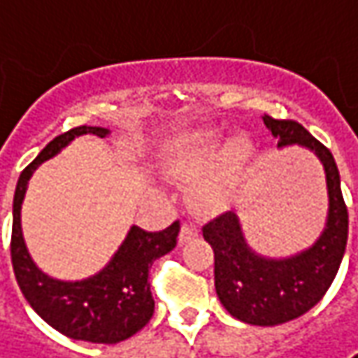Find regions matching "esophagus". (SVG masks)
<instances>
[{
    "instance_id": "34e87169",
    "label": "esophagus",
    "mask_w": 358,
    "mask_h": 358,
    "mask_svg": "<svg viewBox=\"0 0 358 358\" xmlns=\"http://www.w3.org/2000/svg\"><path fill=\"white\" fill-rule=\"evenodd\" d=\"M194 236H198V228L192 222H184L182 230H180V242L184 244V242L192 241Z\"/></svg>"
}]
</instances>
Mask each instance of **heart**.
<instances>
[{
	"label": "heart",
	"instance_id": "obj_1",
	"mask_svg": "<svg viewBox=\"0 0 358 358\" xmlns=\"http://www.w3.org/2000/svg\"><path fill=\"white\" fill-rule=\"evenodd\" d=\"M257 154L255 142L238 134L226 142V130L204 128L182 138L166 152V176L194 182L192 204L200 212H218L230 206L241 192Z\"/></svg>",
	"mask_w": 358,
	"mask_h": 358
}]
</instances>
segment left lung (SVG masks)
I'll use <instances>...</instances> for the list:
<instances>
[{"mask_svg": "<svg viewBox=\"0 0 358 358\" xmlns=\"http://www.w3.org/2000/svg\"><path fill=\"white\" fill-rule=\"evenodd\" d=\"M262 120L278 140V148L303 146L324 168L329 214L320 236L292 257H262L248 246L234 212L210 220L202 236L214 250V287L222 306L246 324L274 327L308 313L333 285L347 248L349 212L331 150L294 120Z\"/></svg>", "mask_w": 358, "mask_h": 358, "instance_id": "obj_1", "label": "left lung"}]
</instances>
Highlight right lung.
I'll use <instances>...</instances> for the list:
<instances>
[{
	"instance_id": "right-lung-1",
	"label": "right lung",
	"mask_w": 358,
	"mask_h": 358,
	"mask_svg": "<svg viewBox=\"0 0 358 358\" xmlns=\"http://www.w3.org/2000/svg\"><path fill=\"white\" fill-rule=\"evenodd\" d=\"M84 134L106 138L110 130L80 126L62 134L22 172L13 196L11 264L25 301L50 327L76 341L116 345L144 329L152 319L150 266L176 246L180 222L176 220L160 232H146L140 226H132L110 262L84 280H57L41 271L27 252L22 232V202L27 182L39 164L54 158L73 138Z\"/></svg>"
}]
</instances>
